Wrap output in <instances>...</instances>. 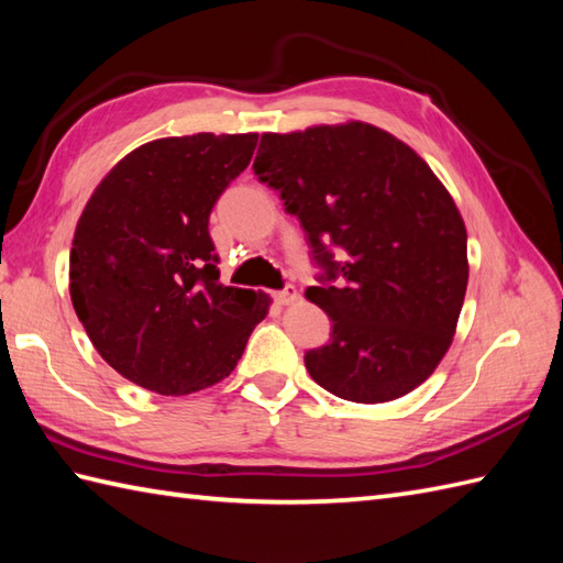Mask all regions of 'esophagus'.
Here are the masks:
<instances>
[{"label":"esophagus","instance_id":"esophagus-1","mask_svg":"<svg viewBox=\"0 0 563 563\" xmlns=\"http://www.w3.org/2000/svg\"><path fill=\"white\" fill-rule=\"evenodd\" d=\"M273 300L278 302V305H292V302L297 300V290H295V285H285L283 290L273 292Z\"/></svg>","mask_w":563,"mask_h":563}]
</instances>
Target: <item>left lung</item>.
<instances>
[{"label":"left lung","mask_w":563,"mask_h":563,"mask_svg":"<svg viewBox=\"0 0 563 563\" xmlns=\"http://www.w3.org/2000/svg\"><path fill=\"white\" fill-rule=\"evenodd\" d=\"M254 172L300 220L321 271L305 292L333 324L331 341L305 353L317 385L382 404L426 382L470 280L462 214L430 166L385 130L351 121L261 135Z\"/></svg>","instance_id":"8db88e82"}]
</instances>
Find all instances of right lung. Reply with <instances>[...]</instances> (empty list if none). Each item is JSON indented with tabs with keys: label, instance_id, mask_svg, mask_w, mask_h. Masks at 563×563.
<instances>
[{
	"label": "right lung",
	"instance_id": "1",
	"mask_svg": "<svg viewBox=\"0 0 563 563\" xmlns=\"http://www.w3.org/2000/svg\"><path fill=\"white\" fill-rule=\"evenodd\" d=\"M258 135L154 140L106 174L77 222L69 295L93 349L164 397L218 385L268 314L266 292L227 288L210 212Z\"/></svg>",
	"mask_w": 563,
	"mask_h": 563
}]
</instances>
